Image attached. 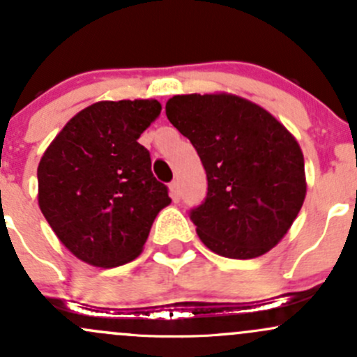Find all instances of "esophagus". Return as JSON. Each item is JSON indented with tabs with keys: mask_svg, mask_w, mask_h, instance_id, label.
<instances>
[{
	"mask_svg": "<svg viewBox=\"0 0 357 357\" xmlns=\"http://www.w3.org/2000/svg\"><path fill=\"white\" fill-rule=\"evenodd\" d=\"M169 193H171V198L174 202L179 200V185L178 181H172L171 185H169Z\"/></svg>",
	"mask_w": 357,
	"mask_h": 357,
	"instance_id": "34e87169",
	"label": "esophagus"
}]
</instances>
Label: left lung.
<instances>
[{
	"label": "left lung",
	"mask_w": 357,
	"mask_h": 357,
	"mask_svg": "<svg viewBox=\"0 0 357 357\" xmlns=\"http://www.w3.org/2000/svg\"><path fill=\"white\" fill-rule=\"evenodd\" d=\"M166 114L207 172V198L190 215L202 243L234 260L279 245L306 197L294 135L267 109L227 92L174 96Z\"/></svg>",
	"instance_id": "8db88e82"
}]
</instances>
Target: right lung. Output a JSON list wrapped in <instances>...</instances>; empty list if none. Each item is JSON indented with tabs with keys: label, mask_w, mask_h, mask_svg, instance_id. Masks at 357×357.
<instances>
[{
	"label": "right lung",
	"mask_w": 357,
	"mask_h": 357,
	"mask_svg": "<svg viewBox=\"0 0 357 357\" xmlns=\"http://www.w3.org/2000/svg\"><path fill=\"white\" fill-rule=\"evenodd\" d=\"M160 111L155 99L100 100L77 112L40 157V212L66 250L92 267L135 260L171 204L138 144Z\"/></svg>",
	"instance_id": "add662e5"
}]
</instances>
